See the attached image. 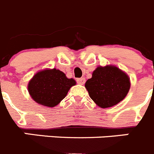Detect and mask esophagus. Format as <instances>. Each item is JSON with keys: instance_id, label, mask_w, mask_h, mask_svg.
Instances as JSON below:
<instances>
[{"instance_id": "esophagus-1", "label": "esophagus", "mask_w": 154, "mask_h": 154, "mask_svg": "<svg viewBox=\"0 0 154 154\" xmlns=\"http://www.w3.org/2000/svg\"><path fill=\"white\" fill-rule=\"evenodd\" d=\"M76 81H77L78 84L84 85L85 82V78H80V79H78L76 80Z\"/></svg>"}]
</instances>
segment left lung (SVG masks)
<instances>
[{
	"label": "left lung",
	"instance_id": "8db88e82",
	"mask_svg": "<svg viewBox=\"0 0 154 154\" xmlns=\"http://www.w3.org/2000/svg\"><path fill=\"white\" fill-rule=\"evenodd\" d=\"M85 86L97 105L106 108L116 105L126 97L131 87L128 75L115 66H98Z\"/></svg>",
	"mask_w": 154,
	"mask_h": 154
}]
</instances>
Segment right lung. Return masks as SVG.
Here are the masks:
<instances>
[{
    "label": "right lung",
    "instance_id": "right-lung-1",
    "mask_svg": "<svg viewBox=\"0 0 154 154\" xmlns=\"http://www.w3.org/2000/svg\"><path fill=\"white\" fill-rule=\"evenodd\" d=\"M75 84L73 79H68L60 70L44 69L38 72L31 79L28 91L38 104L53 108L60 104L70 88Z\"/></svg>",
    "mask_w": 154,
    "mask_h": 154
}]
</instances>
